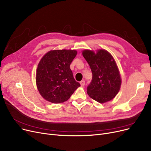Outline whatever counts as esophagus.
Segmentation results:
<instances>
[{
    "label": "esophagus",
    "mask_w": 151,
    "mask_h": 151,
    "mask_svg": "<svg viewBox=\"0 0 151 151\" xmlns=\"http://www.w3.org/2000/svg\"><path fill=\"white\" fill-rule=\"evenodd\" d=\"M85 80H82V81H80V85H81V86H83L85 85Z\"/></svg>",
    "instance_id": "esophagus-1"
}]
</instances>
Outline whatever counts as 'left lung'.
<instances>
[{
	"mask_svg": "<svg viewBox=\"0 0 151 151\" xmlns=\"http://www.w3.org/2000/svg\"><path fill=\"white\" fill-rule=\"evenodd\" d=\"M83 55L93 75L87 87L88 95L100 103L113 99L119 91L121 80L112 56L104 50H99L96 53L86 50L83 52Z\"/></svg>",
	"mask_w": 151,
	"mask_h": 151,
	"instance_id": "left-lung-1",
	"label": "left lung"
}]
</instances>
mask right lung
<instances>
[{"label": "right lung", "instance_id": "1", "mask_svg": "<svg viewBox=\"0 0 151 151\" xmlns=\"http://www.w3.org/2000/svg\"><path fill=\"white\" fill-rule=\"evenodd\" d=\"M76 54V50H52L41 59L37 69L36 82L44 99L53 103L66 101L80 86L70 67Z\"/></svg>", "mask_w": 151, "mask_h": 151}]
</instances>
